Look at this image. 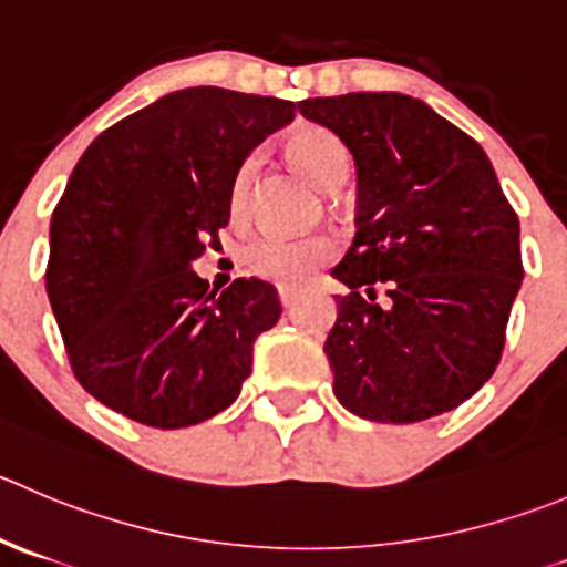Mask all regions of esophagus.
I'll return each instance as SVG.
<instances>
[{
  "mask_svg": "<svg viewBox=\"0 0 567 567\" xmlns=\"http://www.w3.org/2000/svg\"><path fill=\"white\" fill-rule=\"evenodd\" d=\"M298 298H300V289L287 287V284H280V287H278V300H280V306H284V309H289V306H292Z\"/></svg>",
  "mask_w": 567,
  "mask_h": 567,
  "instance_id": "esophagus-1",
  "label": "esophagus"
}]
</instances>
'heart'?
<instances>
[{
    "label": "heart",
    "instance_id": "1",
    "mask_svg": "<svg viewBox=\"0 0 567 567\" xmlns=\"http://www.w3.org/2000/svg\"><path fill=\"white\" fill-rule=\"evenodd\" d=\"M287 155L322 192H333V188L342 186L350 172V155L344 144L333 133L322 131V127H300L298 133H292L287 142ZM252 169H256V158H247L236 169L234 183H230V206H234V212H239L241 203H245ZM331 256L333 241L322 234L298 236V239L267 234L247 245V264H250L252 272L275 280V284H287V287L309 278Z\"/></svg>",
    "mask_w": 567,
    "mask_h": 567
}]
</instances>
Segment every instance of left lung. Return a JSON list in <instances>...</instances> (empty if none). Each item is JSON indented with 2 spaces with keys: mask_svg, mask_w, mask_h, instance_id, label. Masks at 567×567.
Masks as SVG:
<instances>
[{
  "mask_svg": "<svg viewBox=\"0 0 567 567\" xmlns=\"http://www.w3.org/2000/svg\"><path fill=\"white\" fill-rule=\"evenodd\" d=\"M355 164L348 287L326 339L333 395L375 423H420L495 373L520 289V225L493 164L425 102L355 91L300 102ZM385 300H378V292Z\"/></svg>",
  "mask_w": 567,
  "mask_h": 567,
  "instance_id": "left-lung-1",
  "label": "left lung"
}]
</instances>
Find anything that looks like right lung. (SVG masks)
I'll use <instances>...</instances> for the list:
<instances>
[{
    "label": "right lung",
    "instance_id": "1",
    "mask_svg": "<svg viewBox=\"0 0 567 567\" xmlns=\"http://www.w3.org/2000/svg\"><path fill=\"white\" fill-rule=\"evenodd\" d=\"M295 102L197 85L91 142L50 225L47 295L74 379L153 429L203 423L239 398L252 342L280 317L272 284L223 295L192 269L230 219V183Z\"/></svg>",
    "mask_w": 567,
    "mask_h": 567
}]
</instances>
